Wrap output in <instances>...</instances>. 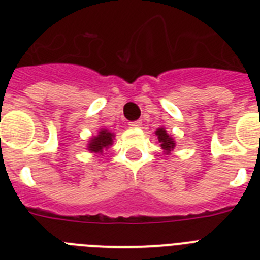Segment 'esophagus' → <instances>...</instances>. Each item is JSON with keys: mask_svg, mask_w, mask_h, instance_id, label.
Segmentation results:
<instances>
[{"mask_svg": "<svg viewBox=\"0 0 260 260\" xmlns=\"http://www.w3.org/2000/svg\"><path fill=\"white\" fill-rule=\"evenodd\" d=\"M128 126H130L132 128H138V127H141L142 122H141V121H134V122L128 123Z\"/></svg>", "mask_w": 260, "mask_h": 260, "instance_id": "1", "label": "esophagus"}]
</instances>
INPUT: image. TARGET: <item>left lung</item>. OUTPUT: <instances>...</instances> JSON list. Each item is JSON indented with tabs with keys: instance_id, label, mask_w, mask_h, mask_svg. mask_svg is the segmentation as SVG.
Wrapping results in <instances>:
<instances>
[{
	"instance_id": "8db88e82",
	"label": "left lung",
	"mask_w": 260,
	"mask_h": 260,
	"mask_svg": "<svg viewBox=\"0 0 260 260\" xmlns=\"http://www.w3.org/2000/svg\"><path fill=\"white\" fill-rule=\"evenodd\" d=\"M155 134L156 137H157L158 143H160V147H161L164 155H171V152L174 150V147H176V141H174V138L172 137L171 134H168L165 127H162V126L156 130Z\"/></svg>"
}]
</instances>
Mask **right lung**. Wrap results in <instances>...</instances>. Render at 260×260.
<instances>
[{
    "mask_svg": "<svg viewBox=\"0 0 260 260\" xmlns=\"http://www.w3.org/2000/svg\"><path fill=\"white\" fill-rule=\"evenodd\" d=\"M116 134L107 128H100L99 133L93 137L89 138L88 143H87V150L91 153H100L103 155L104 150H108L114 142Z\"/></svg>",
    "mask_w": 260,
    "mask_h": 260,
    "instance_id": "right-lung-1",
    "label": "right lung"
}]
</instances>
